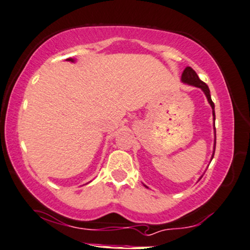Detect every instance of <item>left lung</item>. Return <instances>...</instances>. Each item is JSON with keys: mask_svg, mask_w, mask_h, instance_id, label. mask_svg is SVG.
<instances>
[{"mask_svg": "<svg viewBox=\"0 0 250 250\" xmlns=\"http://www.w3.org/2000/svg\"><path fill=\"white\" fill-rule=\"evenodd\" d=\"M182 83H188V85H191V86H194V87H198V88H200L201 91L204 92V94L206 95L207 98V101H208V104H211L212 109H213V120H215V113H214V104H213L212 99H211V93H209V88L208 86L206 85L204 81H201L199 79V77H198V74L195 73V71L193 70V68L190 67V66H188V67L185 68L184 72L182 73ZM215 130V128H214ZM215 134V133H214ZM215 140L216 137L214 138V148H213V155H212V158L213 159V156H214V151H215ZM146 188H148L146 185H144Z\"/></svg>", "mask_w": 250, "mask_h": 250, "instance_id": "8db88e82", "label": "left lung"}]
</instances>
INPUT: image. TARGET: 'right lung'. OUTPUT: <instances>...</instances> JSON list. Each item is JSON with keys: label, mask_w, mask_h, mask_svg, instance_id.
<instances>
[{"label": "right lung", "mask_w": 250, "mask_h": 250, "mask_svg": "<svg viewBox=\"0 0 250 250\" xmlns=\"http://www.w3.org/2000/svg\"><path fill=\"white\" fill-rule=\"evenodd\" d=\"M66 60H67V62H76V59H74V58H67Z\"/></svg>", "instance_id": "obj_1"}]
</instances>
